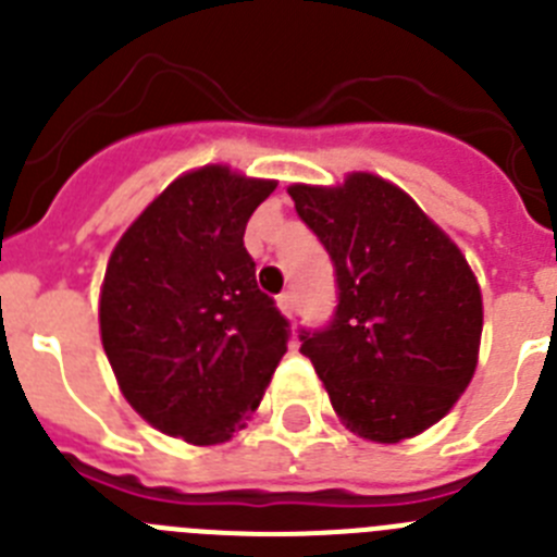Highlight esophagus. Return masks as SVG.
I'll return each mask as SVG.
<instances>
[{"mask_svg":"<svg viewBox=\"0 0 557 557\" xmlns=\"http://www.w3.org/2000/svg\"><path fill=\"white\" fill-rule=\"evenodd\" d=\"M275 304H278V309H282V312L287 314V318H293V312H295L293 293H282V295H278V298H275Z\"/></svg>","mask_w":557,"mask_h":557,"instance_id":"34e87169","label":"esophagus"}]
</instances>
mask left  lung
Segmentation results:
<instances>
[{
	"label": "left lung",
	"mask_w": 557,
	"mask_h": 557,
	"mask_svg": "<svg viewBox=\"0 0 557 557\" xmlns=\"http://www.w3.org/2000/svg\"><path fill=\"white\" fill-rule=\"evenodd\" d=\"M287 191L332 256L339 289L332 323L301 332V354L359 437L421 435L476 368L482 295L466 256L407 191L371 172Z\"/></svg>",
	"instance_id": "1"
}]
</instances>
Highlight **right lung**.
I'll return each mask as SVG.
<instances>
[{
  "label": "right lung",
  "mask_w": 557,
  "mask_h": 557,
  "mask_svg": "<svg viewBox=\"0 0 557 557\" xmlns=\"http://www.w3.org/2000/svg\"><path fill=\"white\" fill-rule=\"evenodd\" d=\"M275 181L191 170L113 248L100 334L127 405L186 444H223L259 407L289 323L256 287L245 225Z\"/></svg>",
  "instance_id": "1"
}]
</instances>
